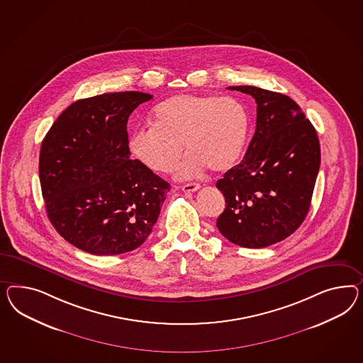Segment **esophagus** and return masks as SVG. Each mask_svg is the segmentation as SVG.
Wrapping results in <instances>:
<instances>
[{"label": "esophagus", "instance_id": "1", "mask_svg": "<svg viewBox=\"0 0 363 363\" xmlns=\"http://www.w3.org/2000/svg\"><path fill=\"white\" fill-rule=\"evenodd\" d=\"M199 189H201V186L198 184H186V185L181 186V190L185 191V193H193V191H196Z\"/></svg>", "mask_w": 363, "mask_h": 363}]
</instances>
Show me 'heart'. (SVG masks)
Here are the masks:
<instances>
[{
  "instance_id": "1",
  "label": "heart",
  "mask_w": 363,
  "mask_h": 363,
  "mask_svg": "<svg viewBox=\"0 0 363 363\" xmlns=\"http://www.w3.org/2000/svg\"><path fill=\"white\" fill-rule=\"evenodd\" d=\"M153 124L136 128L129 136L132 155L157 173L170 172L187 153L177 176L193 178L207 167L227 170L240 156L248 133L245 107L233 98L184 94L153 109Z\"/></svg>"
}]
</instances>
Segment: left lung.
Returning a JSON list of instances; mask_svg holds the SVG:
<instances>
[{"instance_id":"1","label":"left lung","mask_w":363,"mask_h":363,"mask_svg":"<svg viewBox=\"0 0 363 363\" xmlns=\"http://www.w3.org/2000/svg\"><path fill=\"white\" fill-rule=\"evenodd\" d=\"M228 89L255 99L256 130L242 162L216 182L225 199L216 227L234 245L263 248L304 222L321 162L320 141L289 96L255 86Z\"/></svg>"}]
</instances>
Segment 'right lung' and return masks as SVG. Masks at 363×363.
Masks as SVG:
<instances>
[{"label": "right lung", "mask_w": 363, "mask_h": 363, "mask_svg": "<svg viewBox=\"0 0 363 363\" xmlns=\"http://www.w3.org/2000/svg\"><path fill=\"white\" fill-rule=\"evenodd\" d=\"M153 98L138 91L80 99L66 108L40 153L42 196L60 236L92 255H118L147 240L170 186L130 160L127 123Z\"/></svg>", "instance_id": "add662e5"}]
</instances>
